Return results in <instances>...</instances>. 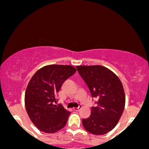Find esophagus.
Masks as SVG:
<instances>
[{"instance_id": "obj_1", "label": "esophagus", "mask_w": 149, "mask_h": 149, "mask_svg": "<svg viewBox=\"0 0 149 149\" xmlns=\"http://www.w3.org/2000/svg\"><path fill=\"white\" fill-rule=\"evenodd\" d=\"M81 108V104H79V107H76V108H74V109H74V111H79V110Z\"/></svg>"}]
</instances>
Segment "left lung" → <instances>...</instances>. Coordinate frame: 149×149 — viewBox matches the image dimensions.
I'll return each instance as SVG.
<instances>
[{"instance_id": "left-lung-1", "label": "left lung", "mask_w": 149, "mask_h": 149, "mask_svg": "<svg viewBox=\"0 0 149 149\" xmlns=\"http://www.w3.org/2000/svg\"><path fill=\"white\" fill-rule=\"evenodd\" d=\"M94 99L95 107H92L91 115L82 119V124L88 132L94 135H104L116 126L125 106V94L117 76L101 65L77 66Z\"/></svg>"}]
</instances>
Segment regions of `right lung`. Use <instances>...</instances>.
Returning a JSON list of instances; mask_svg holds the SVG:
<instances>
[{
    "label": "right lung",
    "mask_w": 149,
    "mask_h": 149,
    "mask_svg": "<svg viewBox=\"0 0 149 149\" xmlns=\"http://www.w3.org/2000/svg\"><path fill=\"white\" fill-rule=\"evenodd\" d=\"M75 72L71 65H50L38 70L30 79L25 94V109L41 132L55 133L66 125L70 111L54 102L64 81Z\"/></svg>",
    "instance_id": "1"
}]
</instances>
